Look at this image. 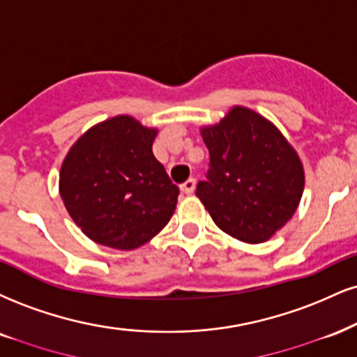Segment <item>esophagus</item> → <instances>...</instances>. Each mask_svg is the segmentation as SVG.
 I'll list each match as a JSON object with an SVG mask.
<instances>
[{
  "label": "esophagus",
  "instance_id": "esophagus-1",
  "mask_svg": "<svg viewBox=\"0 0 357 357\" xmlns=\"http://www.w3.org/2000/svg\"><path fill=\"white\" fill-rule=\"evenodd\" d=\"M196 190V179H188L186 183L181 184V192L183 195H192Z\"/></svg>",
  "mask_w": 357,
  "mask_h": 357
}]
</instances>
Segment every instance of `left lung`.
I'll list each match as a JSON object with an SVG mask.
<instances>
[{"label": "left lung", "mask_w": 357, "mask_h": 357, "mask_svg": "<svg viewBox=\"0 0 357 357\" xmlns=\"http://www.w3.org/2000/svg\"><path fill=\"white\" fill-rule=\"evenodd\" d=\"M211 156L208 181L196 195L221 231L243 243L271 239L298 209L304 191L299 154L268 118L233 106L201 126Z\"/></svg>", "instance_id": "left-lung-1"}]
</instances>
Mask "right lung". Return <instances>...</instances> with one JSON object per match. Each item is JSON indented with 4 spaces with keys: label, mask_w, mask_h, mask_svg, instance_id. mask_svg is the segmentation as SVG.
Returning a JSON list of instances; mask_svg holds the SVG:
<instances>
[{
    "label": "right lung",
    "mask_w": 357,
    "mask_h": 357,
    "mask_svg": "<svg viewBox=\"0 0 357 357\" xmlns=\"http://www.w3.org/2000/svg\"><path fill=\"white\" fill-rule=\"evenodd\" d=\"M156 128L119 114L83 132L64 156L59 196L94 243L131 251L167 225L179 190L154 158Z\"/></svg>",
    "instance_id": "obj_1"
}]
</instances>
